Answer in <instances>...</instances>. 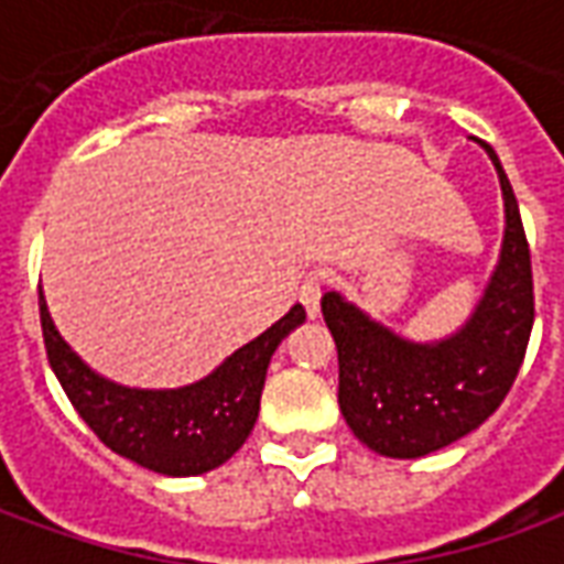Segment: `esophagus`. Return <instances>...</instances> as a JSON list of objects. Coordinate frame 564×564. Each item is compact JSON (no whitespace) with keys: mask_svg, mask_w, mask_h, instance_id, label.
Here are the masks:
<instances>
[{"mask_svg":"<svg viewBox=\"0 0 564 564\" xmlns=\"http://www.w3.org/2000/svg\"><path fill=\"white\" fill-rule=\"evenodd\" d=\"M319 299H323V283H319L317 274H311L302 283V290H299V302H302V307H305V314L311 319L319 317Z\"/></svg>","mask_w":564,"mask_h":564,"instance_id":"obj_1","label":"esophagus"}]
</instances>
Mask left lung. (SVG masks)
Segmentation results:
<instances>
[{
  "mask_svg": "<svg viewBox=\"0 0 564 564\" xmlns=\"http://www.w3.org/2000/svg\"><path fill=\"white\" fill-rule=\"evenodd\" d=\"M505 235L496 269L459 329L414 341L332 286L323 319L338 347V404L368 449L390 459H420L449 447L496 414L517 380L534 323L532 259L520 205L496 150Z\"/></svg>",
  "mask_w": 564,
  "mask_h": 564,
  "instance_id": "1",
  "label": "left lung"
}]
</instances>
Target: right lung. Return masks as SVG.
<instances>
[{"label":"right lung","instance_id":"add662e5","mask_svg":"<svg viewBox=\"0 0 564 564\" xmlns=\"http://www.w3.org/2000/svg\"><path fill=\"white\" fill-rule=\"evenodd\" d=\"M47 359L80 420L117 456L165 477H196L220 468L241 449L259 416L265 371L278 344L305 323V307L226 356L205 378L174 390H141L108 380L59 335L39 293Z\"/></svg>","mask_w":564,"mask_h":564}]
</instances>
